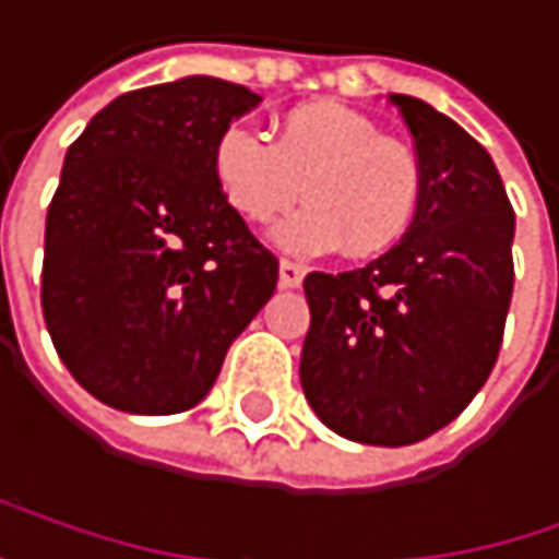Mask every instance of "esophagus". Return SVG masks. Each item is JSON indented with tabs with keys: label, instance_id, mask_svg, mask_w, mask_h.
Returning <instances> with one entry per match:
<instances>
[{
	"label": "esophagus",
	"instance_id": "esophagus-1",
	"mask_svg": "<svg viewBox=\"0 0 559 559\" xmlns=\"http://www.w3.org/2000/svg\"><path fill=\"white\" fill-rule=\"evenodd\" d=\"M302 276H306V270H302L299 263L280 260V286H283V289H296V286L302 283Z\"/></svg>",
	"mask_w": 559,
	"mask_h": 559
}]
</instances>
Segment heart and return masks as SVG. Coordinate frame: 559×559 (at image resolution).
<instances>
[{"label":"heart","instance_id":"heart-1","mask_svg":"<svg viewBox=\"0 0 559 559\" xmlns=\"http://www.w3.org/2000/svg\"><path fill=\"white\" fill-rule=\"evenodd\" d=\"M211 174L230 211L247 224H270L299 197V214L273 230L286 253L316 257L345 250L379 257L415 224L421 160L379 124L338 102H309L280 118L273 144L243 124L221 131Z\"/></svg>","mask_w":559,"mask_h":559}]
</instances>
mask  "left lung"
<instances>
[{"mask_svg":"<svg viewBox=\"0 0 559 559\" xmlns=\"http://www.w3.org/2000/svg\"><path fill=\"white\" fill-rule=\"evenodd\" d=\"M421 160L408 234L348 273H309L299 382L325 428L402 448L454 421L491 376L514 293V211L461 124L389 95Z\"/></svg>","mask_w":559,"mask_h":559,"instance_id":"1","label":"left lung"}]
</instances>
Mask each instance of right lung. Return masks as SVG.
Listing matches in <instances>:
<instances>
[{
    "instance_id": "obj_1",
    "label": "right lung",
    "mask_w": 559,
    "mask_h": 559,
    "mask_svg": "<svg viewBox=\"0 0 559 559\" xmlns=\"http://www.w3.org/2000/svg\"><path fill=\"white\" fill-rule=\"evenodd\" d=\"M263 98L190 75L115 98L68 147L45 221L41 312L98 402L177 415L214 389L280 263L224 203L211 151Z\"/></svg>"
}]
</instances>
